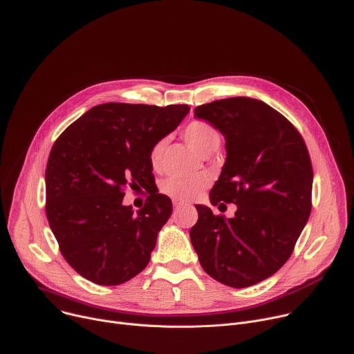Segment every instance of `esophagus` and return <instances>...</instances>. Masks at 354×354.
<instances>
[{"instance_id": "34e87169", "label": "esophagus", "mask_w": 354, "mask_h": 354, "mask_svg": "<svg viewBox=\"0 0 354 354\" xmlns=\"http://www.w3.org/2000/svg\"><path fill=\"white\" fill-rule=\"evenodd\" d=\"M183 206H185V205H183V203H180V202H174V209H175V212H176V210H179V209H180V207H183Z\"/></svg>"}]
</instances>
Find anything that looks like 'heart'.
I'll use <instances>...</instances> for the list:
<instances>
[{"mask_svg":"<svg viewBox=\"0 0 354 354\" xmlns=\"http://www.w3.org/2000/svg\"><path fill=\"white\" fill-rule=\"evenodd\" d=\"M183 137L194 148L199 152L207 155L216 151L220 145L221 137L216 128L202 120L190 121L183 130ZM165 151V140L158 141L149 152V162L153 169H158L162 162V156ZM209 178L206 175H198L194 178H169L164 182L162 190L168 196L178 202H189L198 198L202 192L207 187Z\"/></svg>","mask_w":354,"mask_h":354,"instance_id":"obj_1","label":"heart"}]
</instances>
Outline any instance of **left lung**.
Returning <instances> with one entry per match:
<instances>
[{
  "mask_svg": "<svg viewBox=\"0 0 354 354\" xmlns=\"http://www.w3.org/2000/svg\"><path fill=\"white\" fill-rule=\"evenodd\" d=\"M226 140V162L212 187L213 206L237 205L234 217L196 205L189 236L202 268L233 288L259 283L291 257L312 209L313 171L297 128L261 100L230 97L195 109ZM220 207V206H218Z\"/></svg>",
  "mask_w": 354,
  "mask_h": 354,
  "instance_id": "obj_1",
  "label": "left lung"
}]
</instances>
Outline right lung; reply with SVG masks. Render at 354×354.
<instances>
[{"instance_id":"1","label":"right lung","mask_w":354,"mask_h":354,"mask_svg":"<svg viewBox=\"0 0 354 354\" xmlns=\"http://www.w3.org/2000/svg\"><path fill=\"white\" fill-rule=\"evenodd\" d=\"M189 110L187 104H99L53 144L45 174L46 216L62 255L86 279L120 285L148 266L172 213L171 199L153 192L149 152ZM127 185L150 194L137 214L122 203Z\"/></svg>"}]
</instances>
